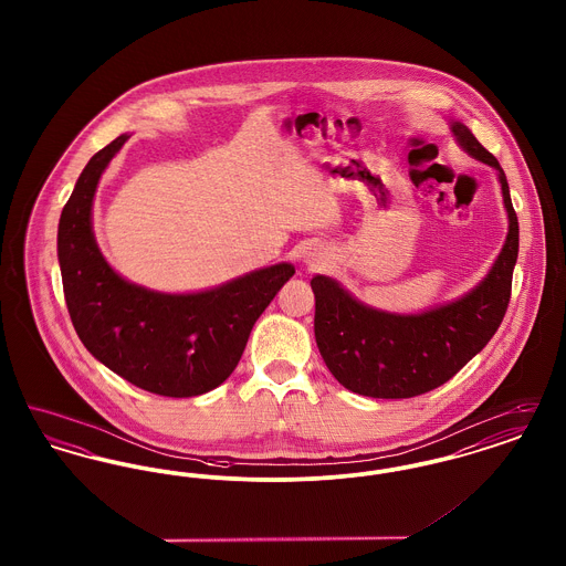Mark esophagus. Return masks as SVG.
<instances>
[{"label":"esophagus","instance_id":"esophagus-1","mask_svg":"<svg viewBox=\"0 0 566 566\" xmlns=\"http://www.w3.org/2000/svg\"><path fill=\"white\" fill-rule=\"evenodd\" d=\"M324 261H326V252L323 248H310V252L305 254V263L310 268H318V265H323Z\"/></svg>","mask_w":566,"mask_h":566}]
</instances>
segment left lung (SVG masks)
<instances>
[{"mask_svg": "<svg viewBox=\"0 0 566 566\" xmlns=\"http://www.w3.org/2000/svg\"><path fill=\"white\" fill-rule=\"evenodd\" d=\"M458 146L496 169L507 210V238L484 277L464 295L418 314L377 310L350 295L337 280L314 275V333L333 377L352 392L374 399H409L446 384L492 339L512 296L520 229L503 167L452 120Z\"/></svg>", "mask_w": 566, "mask_h": 566, "instance_id": "1", "label": "left lung"}]
</instances>
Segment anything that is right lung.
<instances>
[{"instance_id": "obj_1", "label": "right lung", "mask_w": 566, "mask_h": 566, "mask_svg": "<svg viewBox=\"0 0 566 566\" xmlns=\"http://www.w3.org/2000/svg\"><path fill=\"white\" fill-rule=\"evenodd\" d=\"M132 135L91 157L56 235L65 303L84 348L109 371L163 397H197L233 374L250 331L295 275L291 263L250 271L197 293H159L112 270L93 233L102 174Z\"/></svg>"}]
</instances>
